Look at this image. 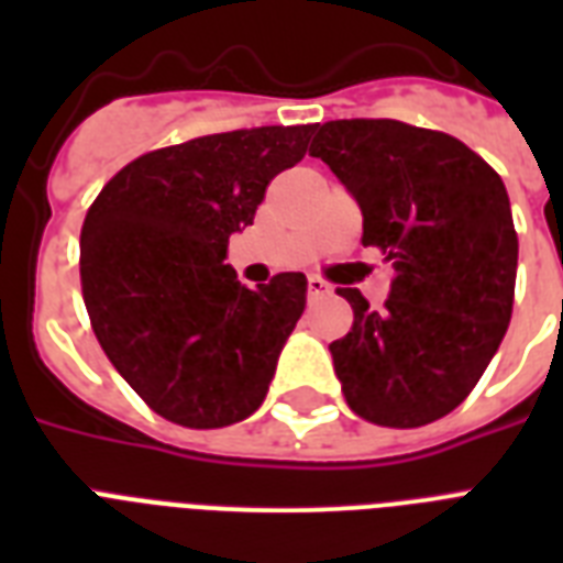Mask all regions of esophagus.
<instances>
[{
  "mask_svg": "<svg viewBox=\"0 0 563 563\" xmlns=\"http://www.w3.org/2000/svg\"><path fill=\"white\" fill-rule=\"evenodd\" d=\"M307 291H309V298H321V295H327V291H330V286H327L321 277H309Z\"/></svg>",
  "mask_w": 563,
  "mask_h": 563,
  "instance_id": "esophagus-1",
  "label": "esophagus"
}]
</instances>
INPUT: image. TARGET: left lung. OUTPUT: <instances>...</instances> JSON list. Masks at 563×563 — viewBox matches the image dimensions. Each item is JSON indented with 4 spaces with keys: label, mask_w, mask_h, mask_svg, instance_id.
<instances>
[{
    "label": "left lung",
    "mask_w": 563,
    "mask_h": 563,
    "mask_svg": "<svg viewBox=\"0 0 563 563\" xmlns=\"http://www.w3.org/2000/svg\"><path fill=\"white\" fill-rule=\"evenodd\" d=\"M312 134L309 154L360 203L362 245L397 272L379 312L360 289H339L353 307L351 333L330 344L344 400L379 427L432 423L473 391L511 321L506 184L462 140L397 119H339Z\"/></svg>",
    "instance_id": "obj_1"
}]
</instances>
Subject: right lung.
<instances>
[{
  "label": "right lung",
  "mask_w": 563,
  "mask_h": 563,
  "mask_svg": "<svg viewBox=\"0 0 563 563\" xmlns=\"http://www.w3.org/2000/svg\"><path fill=\"white\" fill-rule=\"evenodd\" d=\"M312 125L251 128L136 157L81 228V289L101 351L166 420L230 427L260 409L307 277L245 289L224 265L274 175L307 154Z\"/></svg>",
  "instance_id": "right-lung-1"
}]
</instances>
